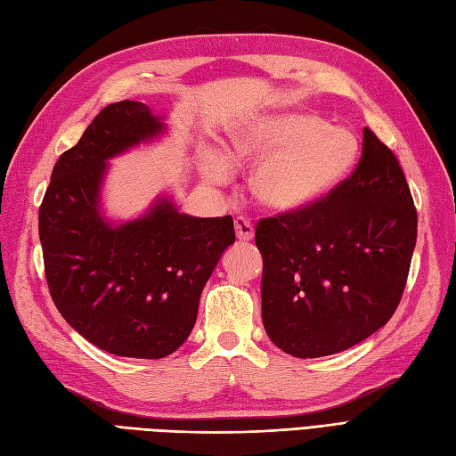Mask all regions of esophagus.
Instances as JSON below:
<instances>
[{"label": "esophagus", "instance_id": "1", "mask_svg": "<svg viewBox=\"0 0 456 456\" xmlns=\"http://www.w3.org/2000/svg\"><path fill=\"white\" fill-rule=\"evenodd\" d=\"M234 228H236V236H238L240 241H251V240H254L256 230H254V226L249 224V220L241 218V216L236 218Z\"/></svg>", "mask_w": 456, "mask_h": 456}]
</instances>
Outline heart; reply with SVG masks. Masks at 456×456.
Masks as SVG:
<instances>
[{
    "instance_id": "heart-1",
    "label": "heart",
    "mask_w": 456,
    "mask_h": 456,
    "mask_svg": "<svg viewBox=\"0 0 456 456\" xmlns=\"http://www.w3.org/2000/svg\"><path fill=\"white\" fill-rule=\"evenodd\" d=\"M359 140L346 126L305 110H277L230 133V151H210L202 164L208 183L222 185L236 164H257L251 195L277 215H295L330 197L359 158Z\"/></svg>"
}]
</instances>
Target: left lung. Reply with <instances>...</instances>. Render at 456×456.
Segmentation results:
<instances>
[{
	"mask_svg": "<svg viewBox=\"0 0 456 456\" xmlns=\"http://www.w3.org/2000/svg\"><path fill=\"white\" fill-rule=\"evenodd\" d=\"M416 238L418 212L398 159L365 128L357 169L330 197L259 222L269 339L314 359L372 336L398 306Z\"/></svg>",
	"mask_w": 456,
	"mask_h": 456,
	"instance_id": "8db88e82",
	"label": "left lung"
}]
</instances>
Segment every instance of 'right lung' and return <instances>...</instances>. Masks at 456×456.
Segmentation results:
<instances>
[{
  "label": "right lung",
  "instance_id": "right-lung-1",
  "mask_svg": "<svg viewBox=\"0 0 456 456\" xmlns=\"http://www.w3.org/2000/svg\"><path fill=\"white\" fill-rule=\"evenodd\" d=\"M167 133L140 101L107 105L58 158L38 210L46 282L79 336L118 357L161 359L193 330L200 292L234 244L232 216L197 218L167 193L130 220L103 210L109 159Z\"/></svg>",
  "mask_w": 456,
  "mask_h": 456
}]
</instances>
